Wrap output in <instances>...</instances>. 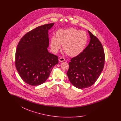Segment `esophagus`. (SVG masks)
<instances>
[{
    "label": "esophagus",
    "instance_id": "1",
    "mask_svg": "<svg viewBox=\"0 0 121 121\" xmlns=\"http://www.w3.org/2000/svg\"><path fill=\"white\" fill-rule=\"evenodd\" d=\"M65 60V58L63 57H61L59 58V61L60 62H63Z\"/></svg>",
    "mask_w": 121,
    "mask_h": 121
}]
</instances>
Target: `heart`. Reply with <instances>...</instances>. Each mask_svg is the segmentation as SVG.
I'll use <instances>...</instances> for the list:
<instances>
[{
    "label": "heart",
    "mask_w": 121,
    "mask_h": 121,
    "mask_svg": "<svg viewBox=\"0 0 121 121\" xmlns=\"http://www.w3.org/2000/svg\"><path fill=\"white\" fill-rule=\"evenodd\" d=\"M87 36L83 31L74 28L59 29L56 37L52 36L50 45L53 52H57L63 44V48L70 56H75L83 51L87 42Z\"/></svg>",
    "instance_id": "b5f03b06"
}]
</instances>
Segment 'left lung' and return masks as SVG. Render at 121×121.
<instances>
[{"instance_id":"left-lung-1","label":"left lung","mask_w":121,"mask_h":121,"mask_svg":"<svg viewBox=\"0 0 121 121\" xmlns=\"http://www.w3.org/2000/svg\"><path fill=\"white\" fill-rule=\"evenodd\" d=\"M91 38L89 44L78 56L71 59L67 74L75 87L85 88L92 85L104 69L105 53L98 38L88 31Z\"/></svg>"}]
</instances>
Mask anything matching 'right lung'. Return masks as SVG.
Instances as JSON below:
<instances>
[{
	"label": "right lung",
	"instance_id": "add662e5",
	"mask_svg": "<svg viewBox=\"0 0 121 121\" xmlns=\"http://www.w3.org/2000/svg\"><path fill=\"white\" fill-rule=\"evenodd\" d=\"M54 23L39 26L26 34L19 41L15 53V66L22 80L32 86L44 83L53 67L57 56L49 53L48 30Z\"/></svg>",
	"mask_w": 121,
	"mask_h": 121
}]
</instances>
